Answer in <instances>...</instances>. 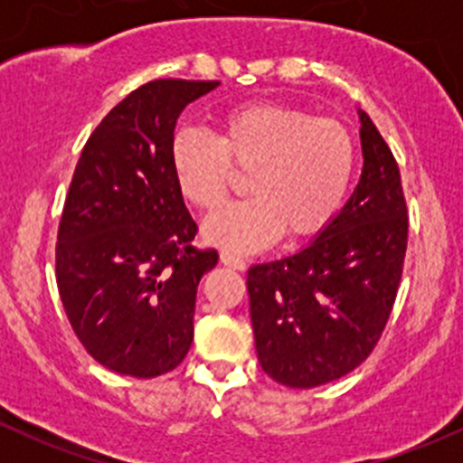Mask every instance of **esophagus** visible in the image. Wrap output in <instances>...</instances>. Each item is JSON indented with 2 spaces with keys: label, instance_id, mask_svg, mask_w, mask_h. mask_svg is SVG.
I'll list each match as a JSON object with an SVG mask.
<instances>
[{
  "label": "esophagus",
  "instance_id": "esophagus-1",
  "mask_svg": "<svg viewBox=\"0 0 463 463\" xmlns=\"http://www.w3.org/2000/svg\"><path fill=\"white\" fill-rule=\"evenodd\" d=\"M222 264L231 266V269H235V270L246 269V260H241L240 255H235V253H228V250H223L222 253Z\"/></svg>",
  "mask_w": 463,
  "mask_h": 463
}]
</instances>
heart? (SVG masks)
<instances>
[{
    "label": "heart",
    "instance_id": "heart-1",
    "mask_svg": "<svg viewBox=\"0 0 463 463\" xmlns=\"http://www.w3.org/2000/svg\"><path fill=\"white\" fill-rule=\"evenodd\" d=\"M170 165L176 188L194 208L214 210L250 172L253 197L228 203L203 223L210 244L235 253L266 249L284 231L291 240L320 232L345 202L356 143L340 120L296 107L255 102L228 111L217 138L194 128L175 134Z\"/></svg>",
    "mask_w": 463,
    "mask_h": 463
}]
</instances>
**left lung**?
I'll use <instances>...</instances> for the list:
<instances>
[{
  "label": "left lung",
  "mask_w": 463,
  "mask_h": 463,
  "mask_svg": "<svg viewBox=\"0 0 463 463\" xmlns=\"http://www.w3.org/2000/svg\"><path fill=\"white\" fill-rule=\"evenodd\" d=\"M356 190L300 253L255 264L246 287L261 370L296 390L356 370L390 320L408 249L399 163L361 111Z\"/></svg>",
  "instance_id": "obj_1"
}]
</instances>
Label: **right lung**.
I'll return each mask as SVG.
<instances>
[{"label":"right lung","mask_w":463,"mask_h":463,"mask_svg":"<svg viewBox=\"0 0 463 463\" xmlns=\"http://www.w3.org/2000/svg\"><path fill=\"white\" fill-rule=\"evenodd\" d=\"M217 85L167 78L134 89L78 158L55 278L73 334L118 374H167L193 345L199 279L219 255L193 244L197 223L176 188L170 145L185 105Z\"/></svg>","instance_id":"right-lung-1"}]
</instances>
